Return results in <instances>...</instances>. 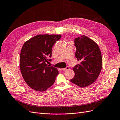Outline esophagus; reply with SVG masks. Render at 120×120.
<instances>
[{"label": "esophagus", "mask_w": 120, "mask_h": 120, "mask_svg": "<svg viewBox=\"0 0 120 120\" xmlns=\"http://www.w3.org/2000/svg\"><path fill=\"white\" fill-rule=\"evenodd\" d=\"M69 69V66H67L66 68H62V71H65L68 70V69Z\"/></svg>", "instance_id": "esophagus-1"}]
</instances>
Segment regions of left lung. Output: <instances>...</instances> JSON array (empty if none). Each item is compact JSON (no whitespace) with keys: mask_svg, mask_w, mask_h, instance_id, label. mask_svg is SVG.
<instances>
[{"mask_svg":"<svg viewBox=\"0 0 120 120\" xmlns=\"http://www.w3.org/2000/svg\"><path fill=\"white\" fill-rule=\"evenodd\" d=\"M74 42L75 57L80 63L73 68L75 75L71 82L81 87H86L95 81L101 72V52L98 44L85 35L75 38Z\"/></svg>","mask_w":120,"mask_h":120,"instance_id":"1","label":"left lung"}]
</instances>
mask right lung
<instances>
[{
  "instance_id": "add662e5",
  "label": "right lung",
  "mask_w": 120,
  "mask_h": 120,
  "mask_svg": "<svg viewBox=\"0 0 120 120\" xmlns=\"http://www.w3.org/2000/svg\"><path fill=\"white\" fill-rule=\"evenodd\" d=\"M61 35H38L26 41L22 47L20 68L25 82L30 88L44 91L55 82L59 74L57 68L47 65L54 44Z\"/></svg>"
}]
</instances>
